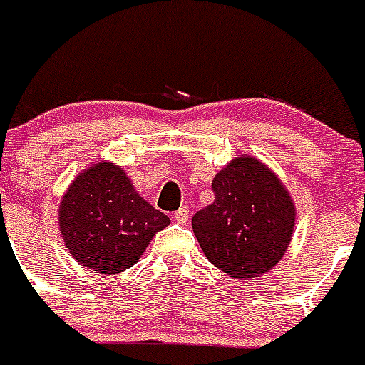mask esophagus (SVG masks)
<instances>
[{
  "instance_id": "1",
  "label": "esophagus",
  "mask_w": 365,
  "mask_h": 365,
  "mask_svg": "<svg viewBox=\"0 0 365 365\" xmlns=\"http://www.w3.org/2000/svg\"><path fill=\"white\" fill-rule=\"evenodd\" d=\"M174 219H176L180 225L187 223V219H189V208H187V206H182V208L178 210V212L174 213Z\"/></svg>"
}]
</instances>
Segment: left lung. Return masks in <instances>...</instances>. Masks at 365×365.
I'll use <instances>...</instances> for the list:
<instances>
[{"label": "left lung", "mask_w": 365, "mask_h": 365, "mask_svg": "<svg viewBox=\"0 0 365 365\" xmlns=\"http://www.w3.org/2000/svg\"><path fill=\"white\" fill-rule=\"evenodd\" d=\"M213 202L192 215L206 259L234 279L259 277L285 255L296 208L279 178L255 157H236L212 182Z\"/></svg>", "instance_id": "8db88e82"}]
</instances>
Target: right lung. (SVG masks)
Segmentation results:
<instances>
[{
	"mask_svg": "<svg viewBox=\"0 0 365 365\" xmlns=\"http://www.w3.org/2000/svg\"><path fill=\"white\" fill-rule=\"evenodd\" d=\"M59 230L76 262L96 274H120L138 262L170 219L135 191L114 163L76 176L59 202Z\"/></svg>",
	"mask_w": 365,
	"mask_h": 365,
	"instance_id": "right-lung-1",
	"label": "right lung"
}]
</instances>
